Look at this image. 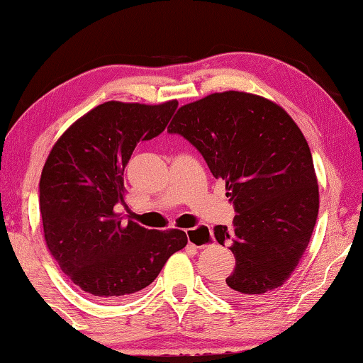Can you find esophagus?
I'll use <instances>...</instances> for the list:
<instances>
[{
	"label": "esophagus",
	"instance_id": "esophagus-1",
	"mask_svg": "<svg viewBox=\"0 0 363 363\" xmlns=\"http://www.w3.org/2000/svg\"><path fill=\"white\" fill-rule=\"evenodd\" d=\"M186 232V238L188 243L195 245V247L203 248L206 245H210L213 242V233H211L210 228L206 227H200V228H188Z\"/></svg>",
	"mask_w": 363,
	"mask_h": 363
}]
</instances>
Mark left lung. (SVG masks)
Listing matches in <instances>:
<instances>
[{
    "mask_svg": "<svg viewBox=\"0 0 363 363\" xmlns=\"http://www.w3.org/2000/svg\"><path fill=\"white\" fill-rule=\"evenodd\" d=\"M168 131L203 155L237 211L232 228L215 227L237 260L220 291L247 302L284 285L307 250L320 203L312 153L291 116L253 93H211L178 108Z\"/></svg>",
    "mask_w": 363,
    "mask_h": 363,
    "instance_id": "obj_1",
    "label": "left lung"
}]
</instances>
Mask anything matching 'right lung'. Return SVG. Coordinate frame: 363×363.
I'll use <instances>...</instances> for the list:
<instances>
[{
	"instance_id": "obj_1",
	"label": "right lung",
	"mask_w": 363,
	"mask_h": 363,
	"mask_svg": "<svg viewBox=\"0 0 363 363\" xmlns=\"http://www.w3.org/2000/svg\"><path fill=\"white\" fill-rule=\"evenodd\" d=\"M178 101H106L67 128L46 158L40 211L46 247L63 274L91 298H125L157 279L185 248L182 230H147L121 222L123 173L140 141L162 133Z\"/></svg>"
}]
</instances>
